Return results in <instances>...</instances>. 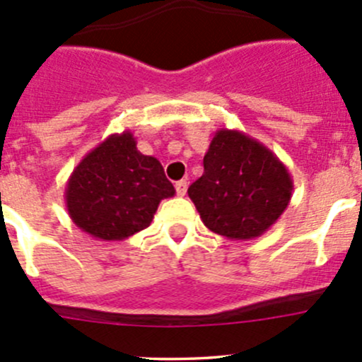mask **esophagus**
Masks as SVG:
<instances>
[{"mask_svg":"<svg viewBox=\"0 0 362 362\" xmlns=\"http://www.w3.org/2000/svg\"><path fill=\"white\" fill-rule=\"evenodd\" d=\"M175 189H177L178 196H185V192H187V180L177 182V184H175Z\"/></svg>","mask_w":362,"mask_h":362,"instance_id":"34e87169","label":"esophagus"}]
</instances>
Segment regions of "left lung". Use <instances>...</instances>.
<instances>
[{"mask_svg":"<svg viewBox=\"0 0 362 362\" xmlns=\"http://www.w3.org/2000/svg\"><path fill=\"white\" fill-rule=\"evenodd\" d=\"M204 171L187 194L210 231L252 240L268 231L291 202L289 170L266 145L236 129H218Z\"/></svg>","mask_w":362,"mask_h":362,"instance_id":"8db88e82","label":"left lung"}]
</instances>
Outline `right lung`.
Here are the masks:
<instances>
[{"mask_svg":"<svg viewBox=\"0 0 362 362\" xmlns=\"http://www.w3.org/2000/svg\"><path fill=\"white\" fill-rule=\"evenodd\" d=\"M175 196L163 166L136 148L131 131L110 134L73 170L64 189L76 228L119 242L148 228L160 199Z\"/></svg>","mask_w":362,"mask_h":362,"instance_id":"obj_1","label":"right lung"}]
</instances>
